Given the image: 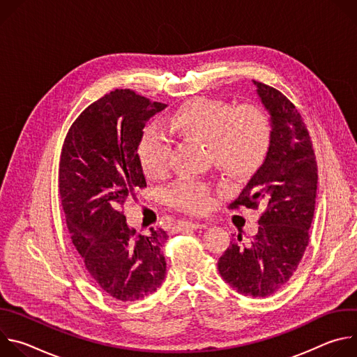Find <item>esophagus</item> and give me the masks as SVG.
Returning <instances> with one entry per match:
<instances>
[{
    "instance_id": "esophagus-1",
    "label": "esophagus",
    "mask_w": 357,
    "mask_h": 357,
    "mask_svg": "<svg viewBox=\"0 0 357 357\" xmlns=\"http://www.w3.org/2000/svg\"><path fill=\"white\" fill-rule=\"evenodd\" d=\"M203 225L200 223H195V222H179L176 229L178 231H183V230H197V229H202Z\"/></svg>"
}]
</instances>
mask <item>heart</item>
<instances>
[{"mask_svg":"<svg viewBox=\"0 0 357 357\" xmlns=\"http://www.w3.org/2000/svg\"><path fill=\"white\" fill-rule=\"evenodd\" d=\"M169 132L182 139L208 144L209 155L225 172L245 176L264 161L271 142V123L256 105L230 106L226 101L199 97L183 105L169 120ZM172 142L157 126H148L138 145L144 172L161 176L169 164ZM176 209L199 213L209 206L211 188L206 182L183 179L165 192Z\"/></svg>","mask_w":357,"mask_h":357,"instance_id":"obj_1","label":"heart"}]
</instances>
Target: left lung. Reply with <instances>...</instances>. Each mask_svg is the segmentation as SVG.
I'll return each mask as SVG.
<instances>
[{
	"instance_id": "left-lung-1",
	"label": "left lung",
	"mask_w": 357,
	"mask_h": 357,
	"mask_svg": "<svg viewBox=\"0 0 357 357\" xmlns=\"http://www.w3.org/2000/svg\"><path fill=\"white\" fill-rule=\"evenodd\" d=\"M270 113L267 157L251 176L231 209L264 212L248 243L230 241L218 261L222 278L237 292L268 296L289 281L310 241L315 212L318 167L310 132L291 101L277 89L252 80Z\"/></svg>"
}]
</instances>
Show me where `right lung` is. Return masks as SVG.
<instances>
[{
  "instance_id": "right-lung-1",
  "label": "right lung",
  "mask_w": 357,
  "mask_h": 357,
  "mask_svg": "<svg viewBox=\"0 0 357 357\" xmlns=\"http://www.w3.org/2000/svg\"><path fill=\"white\" fill-rule=\"evenodd\" d=\"M165 107L116 89L76 119L61 152L59 195L72 243L97 285L123 302L155 292L167 273V231L137 233L121 211L135 188L146 186L138 145L145 123Z\"/></svg>"
}]
</instances>
